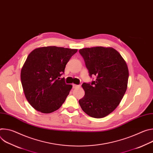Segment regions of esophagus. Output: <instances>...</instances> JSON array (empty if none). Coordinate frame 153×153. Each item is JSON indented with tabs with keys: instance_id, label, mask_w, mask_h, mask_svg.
<instances>
[{
	"instance_id": "34e87169",
	"label": "esophagus",
	"mask_w": 153,
	"mask_h": 153,
	"mask_svg": "<svg viewBox=\"0 0 153 153\" xmlns=\"http://www.w3.org/2000/svg\"><path fill=\"white\" fill-rule=\"evenodd\" d=\"M80 85H76V84H73V88H78V87H80Z\"/></svg>"
}]
</instances>
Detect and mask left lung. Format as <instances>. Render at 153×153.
Wrapping results in <instances>:
<instances>
[{
  "label": "left lung",
  "instance_id": "obj_1",
  "mask_svg": "<svg viewBox=\"0 0 153 153\" xmlns=\"http://www.w3.org/2000/svg\"><path fill=\"white\" fill-rule=\"evenodd\" d=\"M91 83L82 85L85 96L79 100L82 110L94 118H102L119 105L127 89L129 77L126 62L113 48L96 47L79 50Z\"/></svg>",
  "mask_w": 153,
  "mask_h": 153
}]
</instances>
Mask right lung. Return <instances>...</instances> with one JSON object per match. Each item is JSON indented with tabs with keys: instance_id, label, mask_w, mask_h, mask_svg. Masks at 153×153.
Instances as JSON below:
<instances>
[{
	"instance_id": "add662e5",
	"label": "right lung",
	"mask_w": 153,
	"mask_h": 153,
	"mask_svg": "<svg viewBox=\"0 0 153 153\" xmlns=\"http://www.w3.org/2000/svg\"><path fill=\"white\" fill-rule=\"evenodd\" d=\"M77 51L55 46L36 48L28 56L20 78L26 99L36 110L51 113L62 106L72 88L60 77Z\"/></svg>"
}]
</instances>
